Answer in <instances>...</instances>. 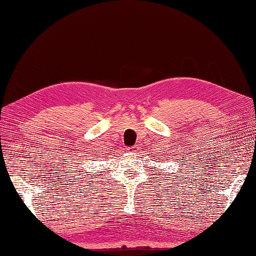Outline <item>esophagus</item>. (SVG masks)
Segmentation results:
<instances>
[{"mask_svg": "<svg viewBox=\"0 0 256 256\" xmlns=\"http://www.w3.org/2000/svg\"><path fill=\"white\" fill-rule=\"evenodd\" d=\"M138 146H132V147H128L127 150L130 152H138Z\"/></svg>", "mask_w": 256, "mask_h": 256, "instance_id": "34e87169", "label": "esophagus"}]
</instances>
